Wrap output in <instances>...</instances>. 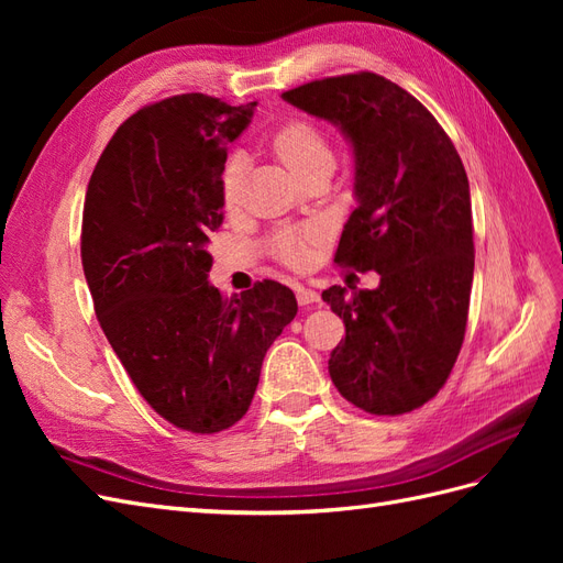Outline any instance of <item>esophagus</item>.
I'll use <instances>...</instances> for the list:
<instances>
[{
  "mask_svg": "<svg viewBox=\"0 0 563 563\" xmlns=\"http://www.w3.org/2000/svg\"><path fill=\"white\" fill-rule=\"evenodd\" d=\"M296 298L300 305H319L321 302V296L317 291H312V288H305V286H298Z\"/></svg>",
  "mask_w": 563,
  "mask_h": 563,
  "instance_id": "34e87169",
  "label": "esophagus"
}]
</instances>
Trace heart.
Returning a JSON list of instances; mask_svg holds the SVG:
<instances>
[{
	"mask_svg": "<svg viewBox=\"0 0 563 563\" xmlns=\"http://www.w3.org/2000/svg\"><path fill=\"white\" fill-rule=\"evenodd\" d=\"M272 150L296 178L314 172L319 166H333V150L323 131L308 119H291L272 135ZM246 178V157L232 155L223 168V201L228 209H236L242 201ZM314 230H286L275 236V251L288 265H305L310 261Z\"/></svg>",
	"mask_w": 563,
	"mask_h": 563,
	"instance_id": "obj_1",
	"label": "heart"
}]
</instances>
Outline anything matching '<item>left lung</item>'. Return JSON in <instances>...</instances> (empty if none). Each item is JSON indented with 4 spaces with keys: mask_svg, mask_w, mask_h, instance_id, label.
Masks as SVG:
<instances>
[{
    "mask_svg": "<svg viewBox=\"0 0 563 563\" xmlns=\"http://www.w3.org/2000/svg\"><path fill=\"white\" fill-rule=\"evenodd\" d=\"M282 98L352 143L356 209L335 263L380 275L373 291L321 294L345 323L331 380L366 413L413 411L444 387L465 338L474 275L465 166L430 110L380 75L317 79Z\"/></svg>",
    "mask_w": 563,
    "mask_h": 563,
    "instance_id": "1",
    "label": "left lung"
}]
</instances>
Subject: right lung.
<instances>
[{"label":"right lung","instance_id":"obj_1","mask_svg":"<svg viewBox=\"0 0 563 563\" xmlns=\"http://www.w3.org/2000/svg\"><path fill=\"white\" fill-rule=\"evenodd\" d=\"M253 110L203 93L145 106L112 135L84 201L81 265L100 329L143 399L195 434L244 418L265 352L298 312L279 282L230 300L209 284L228 145Z\"/></svg>","mask_w":563,"mask_h":563}]
</instances>
